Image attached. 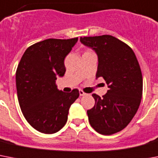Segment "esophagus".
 Instances as JSON below:
<instances>
[{
	"instance_id": "esophagus-1",
	"label": "esophagus",
	"mask_w": 158,
	"mask_h": 158,
	"mask_svg": "<svg viewBox=\"0 0 158 158\" xmlns=\"http://www.w3.org/2000/svg\"><path fill=\"white\" fill-rule=\"evenodd\" d=\"M79 94H80V96H83V95H85V93L84 91H83V90H81V89H80V90H79Z\"/></svg>"
}]
</instances>
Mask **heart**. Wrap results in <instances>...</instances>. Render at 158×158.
Here are the masks:
<instances>
[{"mask_svg": "<svg viewBox=\"0 0 158 158\" xmlns=\"http://www.w3.org/2000/svg\"><path fill=\"white\" fill-rule=\"evenodd\" d=\"M89 52H91V51H89V50H87V51H85V53H89Z\"/></svg>", "mask_w": 158, "mask_h": 158, "instance_id": "obj_1", "label": "heart"}]
</instances>
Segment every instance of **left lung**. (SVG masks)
Listing matches in <instances>:
<instances>
[{
    "mask_svg": "<svg viewBox=\"0 0 158 158\" xmlns=\"http://www.w3.org/2000/svg\"><path fill=\"white\" fill-rule=\"evenodd\" d=\"M80 41L98 56L97 78L103 77L108 89L87 110L89 124L104 135L119 132L138 110L143 92V77L135 53L129 45L110 35L81 37Z\"/></svg>",
    "mask_w": 158,
    "mask_h": 158,
    "instance_id": "8db88e82",
    "label": "left lung"
}]
</instances>
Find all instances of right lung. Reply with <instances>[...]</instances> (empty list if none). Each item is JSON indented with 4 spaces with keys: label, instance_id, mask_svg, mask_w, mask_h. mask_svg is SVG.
Here are the masks:
<instances>
[{
    "label": "right lung",
    "instance_id": "add662e5",
    "mask_svg": "<svg viewBox=\"0 0 158 158\" xmlns=\"http://www.w3.org/2000/svg\"><path fill=\"white\" fill-rule=\"evenodd\" d=\"M47 39L28 47L16 71L20 108L29 124L44 134L56 133L66 124L70 106L79 97L78 89L59 90L55 81L66 72L64 59L77 42Z\"/></svg>",
    "mask_w": 158,
    "mask_h": 158
}]
</instances>
